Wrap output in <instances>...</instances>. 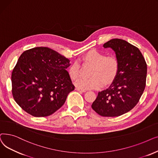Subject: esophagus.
Segmentation results:
<instances>
[{
  "instance_id": "obj_1",
  "label": "esophagus",
  "mask_w": 158,
  "mask_h": 158,
  "mask_svg": "<svg viewBox=\"0 0 158 158\" xmlns=\"http://www.w3.org/2000/svg\"><path fill=\"white\" fill-rule=\"evenodd\" d=\"M76 90H77V91H79V92H82V93H84V92L86 91L85 89H80V88H78V87L76 88Z\"/></svg>"
}]
</instances>
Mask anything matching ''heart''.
<instances>
[{"instance_id":"obj_1","label":"heart","mask_w":158,"mask_h":158,"mask_svg":"<svg viewBox=\"0 0 158 158\" xmlns=\"http://www.w3.org/2000/svg\"><path fill=\"white\" fill-rule=\"evenodd\" d=\"M82 62L93 66L89 78H80L75 85L81 89H100L103 85H109L114 81L119 70V60L114 55L106 56L103 52L96 50L87 52L82 57ZM80 68L77 62H74L68 69L70 78L76 80L80 75Z\"/></svg>"}]
</instances>
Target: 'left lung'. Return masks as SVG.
I'll list each match as a JSON object with an SVG mask.
<instances>
[{"mask_svg": "<svg viewBox=\"0 0 158 158\" xmlns=\"http://www.w3.org/2000/svg\"><path fill=\"white\" fill-rule=\"evenodd\" d=\"M103 46L114 50L119 70L109 88L98 93L91 107L100 116H119L138 103L146 85L147 66L139 49L124 40L111 39Z\"/></svg>", "mask_w": 158, "mask_h": 158, "instance_id": "obj_1", "label": "left lung"}]
</instances>
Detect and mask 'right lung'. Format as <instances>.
<instances>
[{
    "mask_svg": "<svg viewBox=\"0 0 158 158\" xmlns=\"http://www.w3.org/2000/svg\"><path fill=\"white\" fill-rule=\"evenodd\" d=\"M70 65L69 59L46 47L25 51L11 74L15 101L33 116L53 114L74 89L67 71Z\"/></svg>",
    "mask_w": 158,
    "mask_h": 158,
    "instance_id": "right-lung-1",
    "label": "right lung"
}]
</instances>
